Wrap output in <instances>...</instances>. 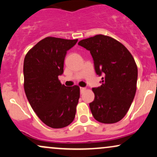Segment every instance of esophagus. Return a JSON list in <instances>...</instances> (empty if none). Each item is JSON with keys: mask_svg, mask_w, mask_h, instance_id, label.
Returning <instances> with one entry per match:
<instances>
[{"mask_svg": "<svg viewBox=\"0 0 157 157\" xmlns=\"http://www.w3.org/2000/svg\"><path fill=\"white\" fill-rule=\"evenodd\" d=\"M86 88H82V87H81V88H80V93L82 94V93L84 92L85 91H86Z\"/></svg>", "mask_w": 157, "mask_h": 157, "instance_id": "esophagus-1", "label": "esophagus"}]
</instances>
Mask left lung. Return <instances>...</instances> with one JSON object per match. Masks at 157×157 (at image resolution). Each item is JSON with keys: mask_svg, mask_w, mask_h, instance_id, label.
I'll list each match as a JSON object with an SVG mask.
<instances>
[{"mask_svg": "<svg viewBox=\"0 0 157 157\" xmlns=\"http://www.w3.org/2000/svg\"><path fill=\"white\" fill-rule=\"evenodd\" d=\"M90 51L102 85L93 88L94 100L89 103L98 122L111 124L121 120L128 111L136 90L137 66L130 52L117 40L103 35L78 43Z\"/></svg>", "mask_w": 157, "mask_h": 157, "instance_id": "1", "label": "left lung"}]
</instances>
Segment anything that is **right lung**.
I'll use <instances>...</instances> for the list:
<instances>
[{
    "label": "right lung",
    "instance_id": "obj_1",
    "mask_svg": "<svg viewBox=\"0 0 157 157\" xmlns=\"http://www.w3.org/2000/svg\"><path fill=\"white\" fill-rule=\"evenodd\" d=\"M78 40L47 37L31 48L23 63L24 90L32 109L52 128L73 122L80 98V87L60 83L66 52Z\"/></svg>",
    "mask_w": 157,
    "mask_h": 157
}]
</instances>
